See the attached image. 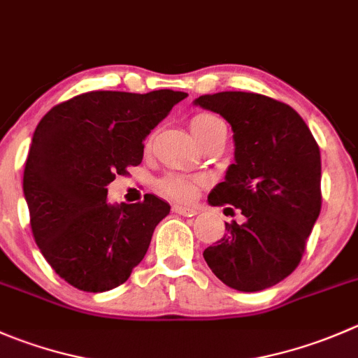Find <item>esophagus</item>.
<instances>
[{"instance_id":"34e87169","label":"esophagus","mask_w":358,"mask_h":358,"mask_svg":"<svg viewBox=\"0 0 358 358\" xmlns=\"http://www.w3.org/2000/svg\"><path fill=\"white\" fill-rule=\"evenodd\" d=\"M173 211L178 215H183V217H194L197 213V210L194 206H185V204H175L173 206Z\"/></svg>"}]
</instances>
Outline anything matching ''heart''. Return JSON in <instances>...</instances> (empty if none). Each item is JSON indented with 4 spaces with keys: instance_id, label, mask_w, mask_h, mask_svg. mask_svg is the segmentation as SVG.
Returning <instances> with one entry per match:
<instances>
[{
    "instance_id": "obj_1",
    "label": "heart",
    "mask_w": 358,
    "mask_h": 358,
    "mask_svg": "<svg viewBox=\"0 0 358 358\" xmlns=\"http://www.w3.org/2000/svg\"><path fill=\"white\" fill-rule=\"evenodd\" d=\"M218 124H224L217 115H211V113H199V115L194 117L190 120V129H192L194 138L201 136V134L208 133L210 129H213ZM161 190L168 196L176 197V199H187V197L192 196L194 192V183L190 180L183 178V176H166L164 180H161L159 183Z\"/></svg>"
}]
</instances>
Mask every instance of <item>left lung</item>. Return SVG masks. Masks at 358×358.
<instances>
[{
    "label": "left lung",
    "mask_w": 358,
    "mask_h": 358,
    "mask_svg": "<svg viewBox=\"0 0 358 358\" xmlns=\"http://www.w3.org/2000/svg\"><path fill=\"white\" fill-rule=\"evenodd\" d=\"M194 105L224 117L234 133V164L208 203L231 204L245 217L225 222L227 232L204 250V260L231 289H269L299 266L320 215V148L292 106L267 96L227 91Z\"/></svg>",
    "instance_id": "8db88e82"
}]
</instances>
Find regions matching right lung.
<instances>
[{
	"instance_id": "right-lung-1",
	"label": "right lung",
	"mask_w": 358,
	"mask_h": 358,
	"mask_svg": "<svg viewBox=\"0 0 358 358\" xmlns=\"http://www.w3.org/2000/svg\"><path fill=\"white\" fill-rule=\"evenodd\" d=\"M187 92L92 91L54 106L36 126L24 168L34 241L69 285L106 292L143 260L166 201L110 204L106 187L143 159V141Z\"/></svg>"
}]
</instances>
